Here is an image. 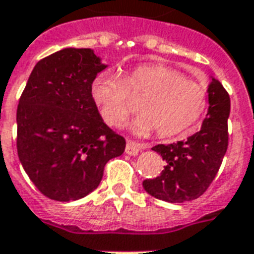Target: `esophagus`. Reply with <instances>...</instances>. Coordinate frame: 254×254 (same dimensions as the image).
Masks as SVG:
<instances>
[{
  "mask_svg": "<svg viewBox=\"0 0 254 254\" xmlns=\"http://www.w3.org/2000/svg\"><path fill=\"white\" fill-rule=\"evenodd\" d=\"M145 148H148V145H146V144H140V142L133 141V140H127L125 152H127V155L134 156V155H137L138 152L141 151V149H145Z\"/></svg>",
  "mask_w": 254,
  "mask_h": 254,
  "instance_id": "obj_1",
  "label": "esophagus"
}]
</instances>
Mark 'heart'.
I'll use <instances>...</instances> for the list:
<instances>
[{
  "mask_svg": "<svg viewBox=\"0 0 254 254\" xmlns=\"http://www.w3.org/2000/svg\"><path fill=\"white\" fill-rule=\"evenodd\" d=\"M91 97L102 121L120 127L134 112L132 99H141V116L133 124L138 133L153 129L161 138L178 136L195 125L208 103V91L199 82L170 65L145 63L125 76L105 69L91 82Z\"/></svg>",
  "mask_w": 254,
  "mask_h": 254,
  "instance_id": "heart-1",
  "label": "heart"
}]
</instances>
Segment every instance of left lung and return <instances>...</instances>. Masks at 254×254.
Wrapping results in <instances>:
<instances>
[{
	"label": "left lung",
	"instance_id": "1",
	"mask_svg": "<svg viewBox=\"0 0 254 254\" xmlns=\"http://www.w3.org/2000/svg\"><path fill=\"white\" fill-rule=\"evenodd\" d=\"M207 91L210 106L202 129L186 141L152 148L163 157L165 167L157 178L144 180L142 187L156 199L170 203L194 200L207 191L217 176L229 145L230 97L214 78Z\"/></svg>",
	"mask_w": 254,
	"mask_h": 254
}]
</instances>
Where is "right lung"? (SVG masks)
Returning <instances> with one entry per match:
<instances>
[{"instance_id": "add662e5", "label": "right lung", "mask_w": 254, "mask_h": 254, "mask_svg": "<svg viewBox=\"0 0 254 254\" xmlns=\"http://www.w3.org/2000/svg\"><path fill=\"white\" fill-rule=\"evenodd\" d=\"M106 65L91 48H64L41 59L17 108V153L47 198L69 202L97 189L125 138L102 121L91 82Z\"/></svg>"}]
</instances>
